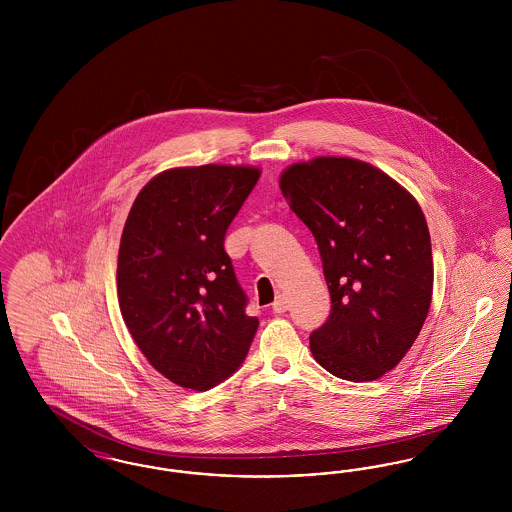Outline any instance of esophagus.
Instances as JSON below:
<instances>
[{
  "instance_id": "34e87169",
  "label": "esophagus",
  "mask_w": 512,
  "mask_h": 512,
  "mask_svg": "<svg viewBox=\"0 0 512 512\" xmlns=\"http://www.w3.org/2000/svg\"><path fill=\"white\" fill-rule=\"evenodd\" d=\"M288 307H290V301H288L284 295H278V297H276V301L272 303V311H274V313H278V315L286 313V311H288Z\"/></svg>"
}]
</instances>
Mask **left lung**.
<instances>
[{
    "label": "left lung",
    "instance_id": "left-lung-1",
    "mask_svg": "<svg viewBox=\"0 0 512 512\" xmlns=\"http://www.w3.org/2000/svg\"><path fill=\"white\" fill-rule=\"evenodd\" d=\"M290 209L317 240L332 297L311 353L349 382H372L413 347L434 290L432 244L418 201L386 172L317 157L280 176Z\"/></svg>",
    "mask_w": 512,
    "mask_h": 512
}]
</instances>
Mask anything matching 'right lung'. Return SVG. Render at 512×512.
<instances>
[{
  "label": "right lung",
  "instance_id": "right-lung-1",
  "mask_svg": "<svg viewBox=\"0 0 512 512\" xmlns=\"http://www.w3.org/2000/svg\"><path fill=\"white\" fill-rule=\"evenodd\" d=\"M261 171L178 167L151 178L122 230V318L149 365L172 384L207 391L232 376L259 318L224 251V236Z\"/></svg>",
  "mask_w": 512,
  "mask_h": 512
}]
</instances>
